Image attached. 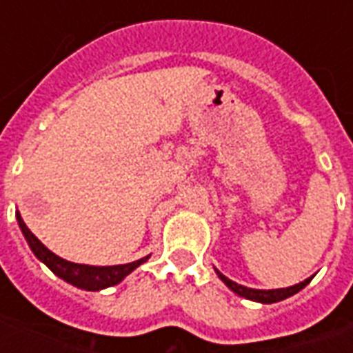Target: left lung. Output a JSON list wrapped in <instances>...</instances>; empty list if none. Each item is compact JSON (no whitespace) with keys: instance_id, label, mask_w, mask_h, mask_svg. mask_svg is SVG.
I'll return each instance as SVG.
<instances>
[{"instance_id":"left-lung-1","label":"left lung","mask_w":353,"mask_h":353,"mask_svg":"<svg viewBox=\"0 0 353 353\" xmlns=\"http://www.w3.org/2000/svg\"><path fill=\"white\" fill-rule=\"evenodd\" d=\"M215 274L219 276V280L230 289L234 291L238 296H244L248 301H255V303L261 304H272V303H280L283 299H289L293 296L295 293H299L301 289H304L308 283L312 281V278H306L301 283H295V285H289V288H281V289H253V288H245V285H240L236 281L229 280L225 274H221L217 268H215Z\"/></svg>"}]
</instances>
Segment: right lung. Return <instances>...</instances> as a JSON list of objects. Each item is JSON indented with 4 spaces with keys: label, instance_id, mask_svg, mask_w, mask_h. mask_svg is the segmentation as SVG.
Listing matches in <instances>:
<instances>
[{
    "label": "right lung",
    "instance_id": "add662e5",
    "mask_svg": "<svg viewBox=\"0 0 353 353\" xmlns=\"http://www.w3.org/2000/svg\"><path fill=\"white\" fill-rule=\"evenodd\" d=\"M17 221L22 230V234L26 238L30 250L34 252L37 259L41 261L43 265H47L57 274L60 280L72 283L73 288L85 289V291H101L105 288H113L117 283L134 272L139 265H143L151 255L141 257V259L134 261V263H126V265H113V266H92V265H79V263H72L65 261L62 257H58L57 253H52L45 244H41V240L35 236L32 230L28 229L26 223L22 219V215L17 212Z\"/></svg>",
    "mask_w": 353,
    "mask_h": 353
}]
</instances>
